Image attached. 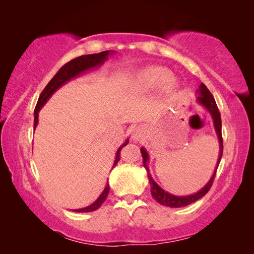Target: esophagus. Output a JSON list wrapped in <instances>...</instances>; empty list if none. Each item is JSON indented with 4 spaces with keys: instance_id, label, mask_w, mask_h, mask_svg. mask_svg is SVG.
<instances>
[{
    "instance_id": "1",
    "label": "esophagus",
    "mask_w": 254,
    "mask_h": 254,
    "mask_svg": "<svg viewBox=\"0 0 254 254\" xmlns=\"http://www.w3.org/2000/svg\"><path fill=\"white\" fill-rule=\"evenodd\" d=\"M131 136H132V139H133V141H140L141 139H142V136H143V133H142V130H141V128L139 127H134L132 130V133H131Z\"/></svg>"
}]
</instances>
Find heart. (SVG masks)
Segmentation results:
<instances>
[{
  "instance_id": "heart-1",
  "label": "heart",
  "mask_w": 254,
  "mask_h": 254,
  "mask_svg": "<svg viewBox=\"0 0 254 254\" xmlns=\"http://www.w3.org/2000/svg\"><path fill=\"white\" fill-rule=\"evenodd\" d=\"M171 71L166 67L151 66L137 72L134 78V86L142 92H148L162 86L163 91L170 97L178 96L180 84L175 77L170 76Z\"/></svg>"
}]
</instances>
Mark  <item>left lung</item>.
Wrapping results in <instances>:
<instances>
[{"instance_id":"left-lung-1","label":"left lung","mask_w":254,"mask_h":254,"mask_svg":"<svg viewBox=\"0 0 254 254\" xmlns=\"http://www.w3.org/2000/svg\"><path fill=\"white\" fill-rule=\"evenodd\" d=\"M196 94H197V102H198L199 104L203 105L205 109L209 112L210 117H212V119H213L215 132H216L217 137H218V143H220V153H218L216 167H215V170L212 175V177H210L208 183L206 184L203 188L199 189V190L195 192V194L187 195V196H176V195L170 194V192H168V191H166L165 189H162L160 186H159V185L154 182L153 178L151 177V174H150V170L148 167L149 154L147 152V150H145L144 148L140 149L141 154H142V158H143V166L148 173L149 183H150V186H151V195L159 204L167 206V207H174V208L175 207H183V206H187L189 204L194 203V201L198 200L204 195L207 194V191L210 189V186H212V184L214 182L215 175H216V170L218 168V165H220V161H221L222 156H223L222 121H221V114H220V112H218L216 102H215L213 95L210 94L208 88L206 87L204 84L199 85V88L196 91Z\"/></svg>"}]
</instances>
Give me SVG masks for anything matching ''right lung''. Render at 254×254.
Masks as SVG:
<instances>
[{"instance_id": "add662e5", "label": "right lung", "mask_w": 254, "mask_h": 254, "mask_svg": "<svg viewBox=\"0 0 254 254\" xmlns=\"http://www.w3.org/2000/svg\"><path fill=\"white\" fill-rule=\"evenodd\" d=\"M115 51H113V50H106V51H102V53H100V54L80 56V57H77L75 59L70 60V62H68L66 65H64L62 68H60L57 74H56L53 78H51V80L48 84H47L45 89L40 94L39 100H38V103L36 105V109H34V124H33L34 128H36L38 126V115H39V112L42 109V106L46 104L47 101H48L49 98L53 96V94L57 91L58 88L62 87L63 85H65L67 81H69L72 78H76V77H78L79 75L84 74L85 71L91 70V69H94V68L102 66L103 64L106 62L107 58H109V56L113 55ZM127 143H128V139H127L126 142H124L121 147L118 149L117 156H115V160L113 163V168L118 165V162L120 161V153H121L122 148L124 147V145H127ZM109 191H110V185L107 184L106 187L104 188V190H103V192L100 195V197H98V198L94 201L93 204L87 206V207L72 209V210L77 213L94 212V210L100 208L102 204L104 203L107 195H109Z\"/></svg>"}]
</instances>
